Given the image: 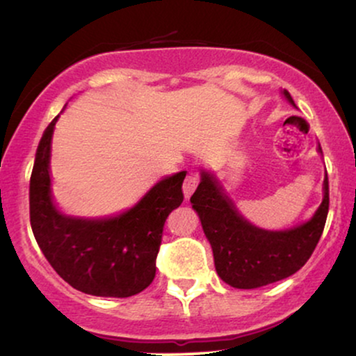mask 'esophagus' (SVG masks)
Instances as JSON below:
<instances>
[{
  "label": "esophagus",
  "instance_id": "obj_1",
  "mask_svg": "<svg viewBox=\"0 0 356 356\" xmlns=\"http://www.w3.org/2000/svg\"><path fill=\"white\" fill-rule=\"evenodd\" d=\"M197 186H199V175H197L195 172H188L186 181H184V186H182L184 197L188 199V197L193 193V191L197 188Z\"/></svg>",
  "mask_w": 356,
  "mask_h": 356
}]
</instances>
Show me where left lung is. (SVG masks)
I'll use <instances>...</instances> for the list:
<instances>
[{"instance_id":"8db88e82","label":"left lung","mask_w":356,"mask_h":356,"mask_svg":"<svg viewBox=\"0 0 356 356\" xmlns=\"http://www.w3.org/2000/svg\"><path fill=\"white\" fill-rule=\"evenodd\" d=\"M282 95L296 106L287 90H282ZM200 177L199 187L191 197L192 209L199 213L202 228L211 245L215 269L227 284L236 289H256L292 276L307 263L325 227L327 175L323 179L322 204L314 217L282 232L254 227L222 192L213 175L202 170Z\"/></svg>"}]
</instances>
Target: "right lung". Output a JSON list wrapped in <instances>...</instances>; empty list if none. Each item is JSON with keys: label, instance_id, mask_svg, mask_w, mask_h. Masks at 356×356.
Masks as SVG:
<instances>
[{"label": "right lung", "instance_id": "right-lung-1", "mask_svg": "<svg viewBox=\"0 0 356 356\" xmlns=\"http://www.w3.org/2000/svg\"><path fill=\"white\" fill-rule=\"evenodd\" d=\"M56 116L35 152L29 215L35 241L56 273L72 287L102 298H129L156 276L165 218L182 204L186 170L159 181L133 209L102 220L72 218L51 193V141Z\"/></svg>", "mask_w": 356, "mask_h": 356}]
</instances>
